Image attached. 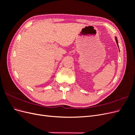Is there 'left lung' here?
<instances>
[{
	"label": "left lung",
	"instance_id": "obj_1",
	"mask_svg": "<svg viewBox=\"0 0 135 135\" xmlns=\"http://www.w3.org/2000/svg\"><path fill=\"white\" fill-rule=\"evenodd\" d=\"M115 40H116V43H117V46H118V47H119V45H118V40H117V36H115Z\"/></svg>",
	"mask_w": 135,
	"mask_h": 135
}]
</instances>
